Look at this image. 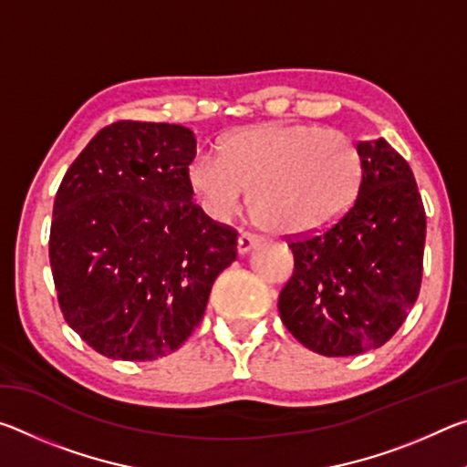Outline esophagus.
Wrapping results in <instances>:
<instances>
[{"mask_svg":"<svg viewBox=\"0 0 467 467\" xmlns=\"http://www.w3.org/2000/svg\"><path fill=\"white\" fill-rule=\"evenodd\" d=\"M259 244V236L251 234V233H243L239 236V243H236V249H239L241 255H244V253H249L251 249H255Z\"/></svg>","mask_w":467,"mask_h":467,"instance_id":"obj_1","label":"esophagus"}]
</instances>
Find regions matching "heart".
Returning a JSON list of instances; mask_svg holds the SVG:
<instances>
[{
    "label": "heart",
    "instance_id": "obj_1",
    "mask_svg": "<svg viewBox=\"0 0 467 467\" xmlns=\"http://www.w3.org/2000/svg\"><path fill=\"white\" fill-rule=\"evenodd\" d=\"M187 179L214 218L233 216L251 192V212L267 231L317 234L352 208L362 158L337 130L262 123L228 136L220 158H193Z\"/></svg>",
    "mask_w": 467,
    "mask_h": 467
}]
</instances>
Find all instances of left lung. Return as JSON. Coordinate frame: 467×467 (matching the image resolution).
I'll return each mask as SVG.
<instances>
[{
    "instance_id": "1",
    "label": "left lung",
    "mask_w": 467,
    "mask_h": 467,
    "mask_svg": "<svg viewBox=\"0 0 467 467\" xmlns=\"http://www.w3.org/2000/svg\"><path fill=\"white\" fill-rule=\"evenodd\" d=\"M357 148V200L327 231L288 243L295 272L278 298L286 329L323 357L383 346L422 282L426 214L412 169L383 138Z\"/></svg>"
}]
</instances>
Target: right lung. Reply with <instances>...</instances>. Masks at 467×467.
I'll list each match as a JSON object with an SVG mask.
<instances>
[{"instance_id": "1", "label": "right lung", "mask_w": 467, "mask_h": 467, "mask_svg": "<svg viewBox=\"0 0 467 467\" xmlns=\"http://www.w3.org/2000/svg\"><path fill=\"white\" fill-rule=\"evenodd\" d=\"M183 125L117 121L67 169L53 203L49 262L67 326L113 360L175 352L236 259V231L195 205Z\"/></svg>"}]
</instances>
